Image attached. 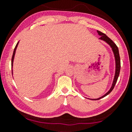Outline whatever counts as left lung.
<instances>
[{
    "instance_id": "left-lung-1",
    "label": "left lung",
    "mask_w": 132,
    "mask_h": 132,
    "mask_svg": "<svg viewBox=\"0 0 132 132\" xmlns=\"http://www.w3.org/2000/svg\"><path fill=\"white\" fill-rule=\"evenodd\" d=\"M98 34H99L101 37L100 38V39H101L103 41H105L106 42H107L109 45L111 46V47L112 49V51L113 52V53H114L115 55V62H116V71H115V77H114V80H113V83H112V86L110 90H109V91L107 93H106L104 95L102 96V97H100L99 98H97V99H94L93 100H98L101 98H103L104 97H105L107 95H108L109 93H110L113 90V89L114 88V87L116 84V82H117L118 77H119V73H120V56H119V50H118V46H117L114 42L112 41V40H111L109 38L106 36V35L104 34V33L101 32V31H98Z\"/></svg>"
}]
</instances>
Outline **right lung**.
Segmentation results:
<instances>
[{
    "label": "right lung",
    "mask_w": 132,
    "mask_h": 132,
    "mask_svg": "<svg viewBox=\"0 0 132 132\" xmlns=\"http://www.w3.org/2000/svg\"><path fill=\"white\" fill-rule=\"evenodd\" d=\"M19 42H17V44H16V45H15V48H14V51H13V56H12V68L13 67V60H14V55H15V50H16V48L17 47V45H18V44H19Z\"/></svg>",
    "instance_id": "add662e5"
}]
</instances>
